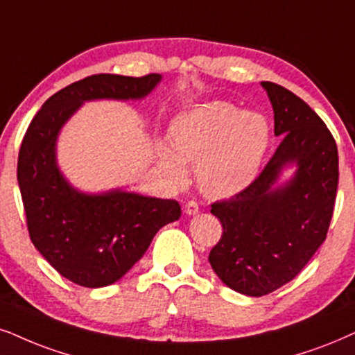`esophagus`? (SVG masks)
<instances>
[{"instance_id": "1", "label": "esophagus", "mask_w": 355, "mask_h": 355, "mask_svg": "<svg viewBox=\"0 0 355 355\" xmlns=\"http://www.w3.org/2000/svg\"><path fill=\"white\" fill-rule=\"evenodd\" d=\"M198 211H200V206L196 201H188L185 205V213L188 216H195V214H198Z\"/></svg>"}]
</instances>
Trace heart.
I'll return each mask as SVG.
<instances>
[{
  "instance_id": "b5f03b06",
  "label": "heart",
  "mask_w": 355,
  "mask_h": 355,
  "mask_svg": "<svg viewBox=\"0 0 355 355\" xmlns=\"http://www.w3.org/2000/svg\"><path fill=\"white\" fill-rule=\"evenodd\" d=\"M170 147L159 144L157 160L168 178L185 180V164L196 165V178L205 195L232 196L248 188L262 164L270 125L266 116L241 113L224 101L193 107L170 128Z\"/></svg>"
}]
</instances>
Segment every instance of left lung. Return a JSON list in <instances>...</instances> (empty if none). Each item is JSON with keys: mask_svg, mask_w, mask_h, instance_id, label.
<instances>
[{"mask_svg": "<svg viewBox=\"0 0 355 355\" xmlns=\"http://www.w3.org/2000/svg\"><path fill=\"white\" fill-rule=\"evenodd\" d=\"M262 87L280 146L248 188L211 205L223 236L208 260L224 285L248 297L288 284L315 255L329 230L339 180L338 146L320 116L290 89ZM290 164L297 172L275 187Z\"/></svg>", "mask_w": 355, "mask_h": 355, "instance_id": "left-lung-1", "label": "left lung"}]
</instances>
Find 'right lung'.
<instances>
[{
  "mask_svg": "<svg viewBox=\"0 0 355 355\" xmlns=\"http://www.w3.org/2000/svg\"><path fill=\"white\" fill-rule=\"evenodd\" d=\"M162 75L100 73L62 88L31 121L17 159V183L35 249L62 277L87 288L118 282L149 249L160 227L180 218L175 200L132 191H78L57 165L62 125L85 101L141 100Z\"/></svg>",
  "mask_w": 355,
  "mask_h": 355,
  "instance_id": "1",
  "label": "right lung"
}]
</instances>
